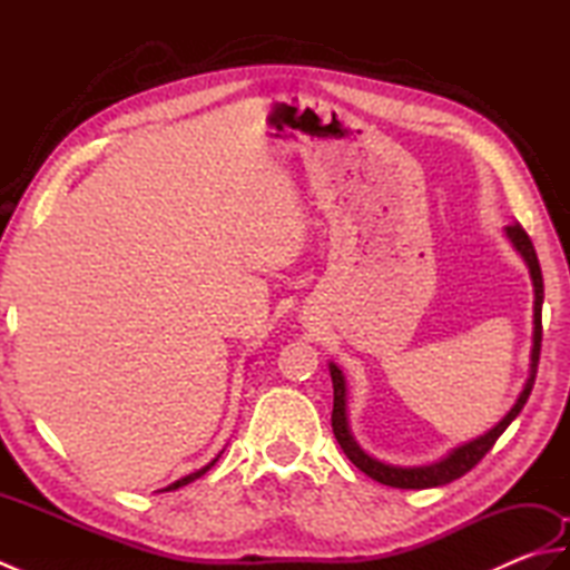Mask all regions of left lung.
<instances>
[{"mask_svg":"<svg viewBox=\"0 0 570 570\" xmlns=\"http://www.w3.org/2000/svg\"><path fill=\"white\" fill-rule=\"evenodd\" d=\"M504 235L510 239V245L517 249L519 257L524 259L529 276H531V286H534V335H531V362H529V377L524 382V390L519 394L514 406L507 411V416L494 423V426L472 439L463 445L453 448L445 458L435 460L431 465H414V468H402V465H390L382 463V460L372 458L367 451H362V445L355 441L353 431H350V419H347V384H345V374L343 370L331 362V380H333V433L337 443H341L343 453L353 460V465H357L365 475L372 480L382 482V485L399 488V490H426V488H441L453 482L458 478H463L468 470L475 468L494 441L507 431V426L519 416V411L524 409L527 399L534 390V380H537V367H539V353H541V306H543V276H541V266L537 259L534 245H531L529 235L524 233V227L514 223L504 227Z\"/></svg>","mask_w":570,"mask_h":570,"instance_id":"8db88e82","label":"left lung"}]
</instances>
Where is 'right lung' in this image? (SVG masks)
<instances>
[{
    "instance_id": "right-lung-1",
    "label": "right lung",
    "mask_w": 570,
    "mask_h": 570,
    "mask_svg": "<svg viewBox=\"0 0 570 570\" xmlns=\"http://www.w3.org/2000/svg\"><path fill=\"white\" fill-rule=\"evenodd\" d=\"M217 458H220V455H217ZM217 458L215 460H210V463L208 465H205V468H200V470H196V472H190V475H186V478H180V480H176V482H171V485H168V488H164V490H178V488H184V485H188V482H193V480H198L200 475H205V472H208L215 463H217Z\"/></svg>"
}]
</instances>
